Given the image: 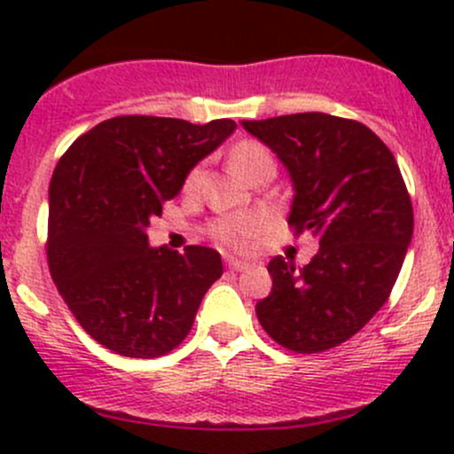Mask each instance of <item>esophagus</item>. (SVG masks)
<instances>
[{"label": "esophagus", "instance_id": "1", "mask_svg": "<svg viewBox=\"0 0 454 454\" xmlns=\"http://www.w3.org/2000/svg\"><path fill=\"white\" fill-rule=\"evenodd\" d=\"M226 265L231 270H235V272H244V270L250 268L248 261H239V259H226Z\"/></svg>", "mask_w": 454, "mask_h": 454}]
</instances>
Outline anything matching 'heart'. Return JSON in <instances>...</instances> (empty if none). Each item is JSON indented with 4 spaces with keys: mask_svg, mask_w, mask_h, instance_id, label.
Returning <instances> with one entry per match:
<instances>
[{
    "mask_svg": "<svg viewBox=\"0 0 454 454\" xmlns=\"http://www.w3.org/2000/svg\"><path fill=\"white\" fill-rule=\"evenodd\" d=\"M272 158L270 151L265 149L263 145L254 140H244L239 145L232 146L231 151V164L239 176L248 177L250 168L254 167L256 162L261 160ZM201 184V167L191 168L184 177V193H195ZM265 219L263 213L259 210H244V213H231V215H222V217L213 219L208 223V232L210 237L215 239V244L222 246V248L232 250V253H246V250L253 248L256 237L263 232Z\"/></svg>",
    "mask_w": 454,
    "mask_h": 454,
    "instance_id": "obj_1",
    "label": "heart"
}]
</instances>
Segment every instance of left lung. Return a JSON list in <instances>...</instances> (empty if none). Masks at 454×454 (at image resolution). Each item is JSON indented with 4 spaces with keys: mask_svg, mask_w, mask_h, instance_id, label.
<instances>
[{
    "mask_svg": "<svg viewBox=\"0 0 454 454\" xmlns=\"http://www.w3.org/2000/svg\"><path fill=\"white\" fill-rule=\"evenodd\" d=\"M241 125L290 171L294 235L312 231L320 241L303 270L283 256L270 261L272 292L256 303V318L296 354L333 349L395 286L413 237L404 177L391 149L358 121L308 112Z\"/></svg>",
    "mask_w": 454,
    "mask_h": 454,
    "instance_id": "left-lung-1",
    "label": "left lung"
}]
</instances>
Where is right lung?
Masks as SVG:
<instances>
[{"label": "right lung", "mask_w": 454, "mask_h": 454, "mask_svg": "<svg viewBox=\"0 0 454 454\" xmlns=\"http://www.w3.org/2000/svg\"><path fill=\"white\" fill-rule=\"evenodd\" d=\"M237 122L116 116L72 142L50 182L48 265L59 294L98 345L127 358H158L193 327L222 256L149 248L146 226L184 177Z\"/></svg>", "instance_id": "obj_1"}]
</instances>
